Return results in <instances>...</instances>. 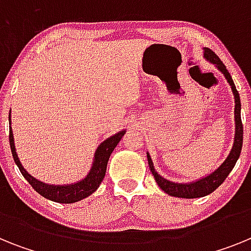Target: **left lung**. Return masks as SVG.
Segmentation results:
<instances>
[{"label":"left lung","instance_id":"obj_1","mask_svg":"<svg viewBox=\"0 0 251 251\" xmlns=\"http://www.w3.org/2000/svg\"><path fill=\"white\" fill-rule=\"evenodd\" d=\"M203 57L207 60L208 63L214 64L217 68V70H220L224 74L225 79L227 80L229 85L231 86L232 94H234L235 99V109H234V118H235V136H234V143L230 150L229 154L225 158V161L221 163L216 170L210 172L208 175H205L203 177L191 181V182H174L170 179L162 177L158 175L154 166H153L152 158H151L150 153L147 152V159H148V166L151 168L153 177L156 179L157 185L159 186L162 191H165L166 194L170 196L175 197H182V199H197V197H203L206 195H210L214 192L221 183L225 181V178L229 176V174L234 168L235 163L239 159L240 156L241 147H243V123H241V103H240V95H239L236 86H235L232 77L230 73L226 70V66L224 65L223 61L219 59L214 51L210 50L207 48H203Z\"/></svg>","mask_w":251,"mask_h":251}]
</instances>
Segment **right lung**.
I'll return each instance as SVG.
<instances>
[{
  "label": "right lung",
  "mask_w": 251,
  "mask_h": 251,
  "mask_svg": "<svg viewBox=\"0 0 251 251\" xmlns=\"http://www.w3.org/2000/svg\"><path fill=\"white\" fill-rule=\"evenodd\" d=\"M8 121H10L11 152H12V157L15 159V163L19 167L20 172L22 174V176L27 179V182L32 186L35 191L39 192L41 196L48 199V200L59 203L77 202V201L90 196L93 192L98 190L99 185H100L104 176H105L106 165H108L110 154H112L114 148L117 147V145H118L119 141L126 133V129L119 130L118 133H115L113 136L108 137L105 141L101 142L98 148L95 150L89 172L80 181H76L74 183H68V185H50V183H45L43 181H40V179L35 178L34 176H31L27 171L24 168L22 163L20 162L19 156H17L16 147H15V138H13L12 128H11V110L10 115H8Z\"/></svg>",
  "instance_id": "add662e5"
}]
</instances>
